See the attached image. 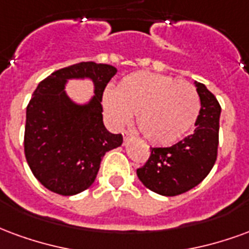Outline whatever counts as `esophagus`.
Instances as JSON below:
<instances>
[{
  "instance_id": "esophagus-1",
  "label": "esophagus",
  "mask_w": 249,
  "mask_h": 249,
  "mask_svg": "<svg viewBox=\"0 0 249 249\" xmlns=\"http://www.w3.org/2000/svg\"><path fill=\"white\" fill-rule=\"evenodd\" d=\"M122 134H123V139H124V141H127V139H130V137H131V134H130V132H128V131H126V130H124V131H123Z\"/></svg>"
}]
</instances>
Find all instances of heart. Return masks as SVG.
I'll list each match as a JSON object with an SVG mask.
<instances>
[{"instance_id":"obj_1","label":"heart","mask_w":249,"mask_h":249,"mask_svg":"<svg viewBox=\"0 0 249 249\" xmlns=\"http://www.w3.org/2000/svg\"><path fill=\"white\" fill-rule=\"evenodd\" d=\"M103 107L115 127L126 126L137 115V126L154 144L179 141L196 121L200 101L195 87L171 77L147 71L132 72L106 92Z\"/></svg>"}]
</instances>
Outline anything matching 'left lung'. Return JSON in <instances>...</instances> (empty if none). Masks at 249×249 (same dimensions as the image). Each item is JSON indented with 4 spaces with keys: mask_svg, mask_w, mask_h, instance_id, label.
Returning <instances> with one entry per match:
<instances>
[{
    "mask_svg": "<svg viewBox=\"0 0 249 249\" xmlns=\"http://www.w3.org/2000/svg\"><path fill=\"white\" fill-rule=\"evenodd\" d=\"M200 111L191 135L170 147H151L146 164L137 170L139 180L163 196H177L197 186L216 162L221 107L203 83L196 82Z\"/></svg>",
    "mask_w": 249,
    "mask_h": 249,
    "instance_id": "1",
    "label": "left lung"
}]
</instances>
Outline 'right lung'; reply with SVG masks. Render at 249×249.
I'll return each mask as SVG.
<instances>
[{"instance_id": "add662e5", "label": "right lung", "mask_w": 249, "mask_h": 249, "mask_svg": "<svg viewBox=\"0 0 249 249\" xmlns=\"http://www.w3.org/2000/svg\"><path fill=\"white\" fill-rule=\"evenodd\" d=\"M117 74L111 65L81 62L63 67L39 82L26 107L25 157L38 182L50 191L70 196L91 186L107 151L122 144L121 134L103 124L102 97ZM71 77H90L96 95L75 105L66 95Z\"/></svg>"}]
</instances>
